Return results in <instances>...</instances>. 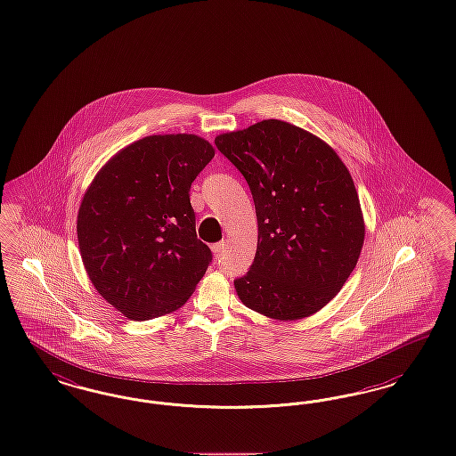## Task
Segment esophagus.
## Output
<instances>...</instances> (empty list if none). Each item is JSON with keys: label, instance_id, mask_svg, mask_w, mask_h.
Returning a JSON list of instances; mask_svg holds the SVG:
<instances>
[{"label": "esophagus", "instance_id": "34e87169", "mask_svg": "<svg viewBox=\"0 0 456 456\" xmlns=\"http://www.w3.org/2000/svg\"><path fill=\"white\" fill-rule=\"evenodd\" d=\"M225 248H227V240H220V242L212 244V251H214V255H220V253H224V251H225Z\"/></svg>", "mask_w": 456, "mask_h": 456}]
</instances>
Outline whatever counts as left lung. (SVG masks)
<instances>
[{"label":"left lung","mask_w":456,"mask_h":456,"mask_svg":"<svg viewBox=\"0 0 456 456\" xmlns=\"http://www.w3.org/2000/svg\"><path fill=\"white\" fill-rule=\"evenodd\" d=\"M251 188L257 248L234 281L240 302L276 321L319 312L354 270L364 240L358 191L336 151L304 128L261 120L216 137Z\"/></svg>","instance_id":"obj_1"}]
</instances>
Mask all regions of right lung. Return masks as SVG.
Masks as SVG:
<instances>
[{"mask_svg":"<svg viewBox=\"0 0 456 456\" xmlns=\"http://www.w3.org/2000/svg\"><path fill=\"white\" fill-rule=\"evenodd\" d=\"M216 149L195 134L147 135L96 173L77 212V244L93 287L132 321L171 314L212 261L197 237L190 186Z\"/></svg>","mask_w":456,"mask_h":456,"instance_id":"1","label":"right lung"}]
</instances>
